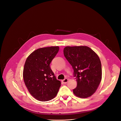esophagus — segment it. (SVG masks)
I'll use <instances>...</instances> for the list:
<instances>
[{"instance_id": "obj_1", "label": "esophagus", "mask_w": 121, "mask_h": 121, "mask_svg": "<svg viewBox=\"0 0 121 121\" xmlns=\"http://www.w3.org/2000/svg\"><path fill=\"white\" fill-rule=\"evenodd\" d=\"M62 82H63V83L66 84V83H67V82H68V78H65V79H64L63 80H62Z\"/></svg>"}]
</instances>
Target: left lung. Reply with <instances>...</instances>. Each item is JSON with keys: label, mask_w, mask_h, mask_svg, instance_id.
Segmentation results:
<instances>
[{"label": "left lung", "mask_w": 121, "mask_h": 121, "mask_svg": "<svg viewBox=\"0 0 121 121\" xmlns=\"http://www.w3.org/2000/svg\"><path fill=\"white\" fill-rule=\"evenodd\" d=\"M64 55L70 63L76 77L77 86L73 93L77 97L86 98L93 95L102 78L101 63L98 56L87 46H67Z\"/></svg>", "instance_id": "left-lung-1"}]
</instances>
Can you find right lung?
Wrapping results in <instances>:
<instances>
[{
    "instance_id": "right-lung-1",
    "label": "right lung",
    "mask_w": 121,
    "mask_h": 121,
    "mask_svg": "<svg viewBox=\"0 0 121 121\" xmlns=\"http://www.w3.org/2000/svg\"><path fill=\"white\" fill-rule=\"evenodd\" d=\"M58 46L39 48L30 55L23 69V79L32 96L40 101L54 98L61 86L50 64L58 52Z\"/></svg>"
}]
</instances>
